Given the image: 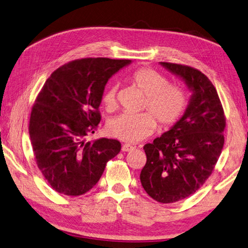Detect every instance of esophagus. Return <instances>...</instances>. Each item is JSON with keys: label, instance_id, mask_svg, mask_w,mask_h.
Segmentation results:
<instances>
[{"label": "esophagus", "instance_id": "esophagus-1", "mask_svg": "<svg viewBox=\"0 0 248 248\" xmlns=\"http://www.w3.org/2000/svg\"><path fill=\"white\" fill-rule=\"evenodd\" d=\"M134 149V146H132L131 144H124L123 147H121V150L123 152H131V150Z\"/></svg>", "mask_w": 248, "mask_h": 248}]
</instances>
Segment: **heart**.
<instances>
[{"label":"heart","mask_w":248,"mask_h":248,"mask_svg":"<svg viewBox=\"0 0 248 248\" xmlns=\"http://www.w3.org/2000/svg\"><path fill=\"white\" fill-rule=\"evenodd\" d=\"M131 84L146 96L144 110L140 115L121 114L111 119L108 131L111 137L127 143H138L152 134L157 127H171L182 117L187 108V95L181 87L170 85L167 77L147 67L130 75ZM104 108L111 111L117 106V86L109 85L102 95Z\"/></svg>","instance_id":"heart-1"}]
</instances>
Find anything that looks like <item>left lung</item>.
<instances>
[{
  "label": "left lung",
  "instance_id": "left-lung-1",
  "mask_svg": "<svg viewBox=\"0 0 248 248\" xmlns=\"http://www.w3.org/2000/svg\"><path fill=\"white\" fill-rule=\"evenodd\" d=\"M160 63L182 77L193 92L185 115L144 146L147 161L140 183L149 197L167 204L193 195L212 175L224 147L226 117L214 85L201 71Z\"/></svg>",
  "mask_w": 248,
  "mask_h": 248
}]
</instances>
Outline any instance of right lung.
<instances>
[{
    "label": "right lung",
    "instance_id": "add662e5",
    "mask_svg": "<svg viewBox=\"0 0 248 248\" xmlns=\"http://www.w3.org/2000/svg\"><path fill=\"white\" fill-rule=\"evenodd\" d=\"M125 59L84 58L65 63L44 84L32 106L29 133L34 159L53 190L81 196L99 182L121 149L117 140L86 142L101 121L99 106L109 77Z\"/></svg>",
    "mask_w": 248,
    "mask_h": 248
}]
</instances>
